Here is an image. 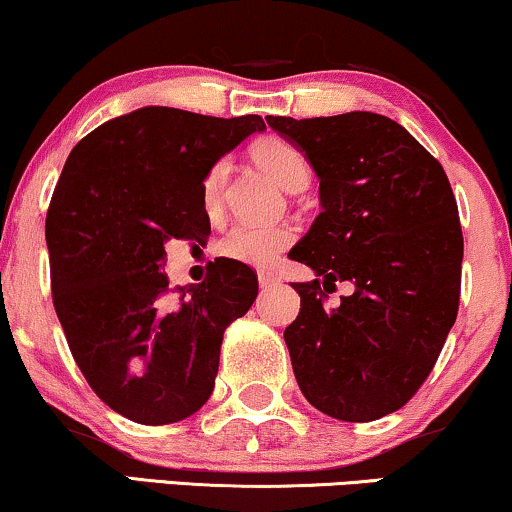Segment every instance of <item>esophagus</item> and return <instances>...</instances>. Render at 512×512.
Listing matches in <instances>:
<instances>
[{
  "label": "esophagus",
  "instance_id": "esophagus-1",
  "mask_svg": "<svg viewBox=\"0 0 512 512\" xmlns=\"http://www.w3.org/2000/svg\"><path fill=\"white\" fill-rule=\"evenodd\" d=\"M277 282H280L277 272H272V270H261V272H258V284H261L263 289H268V287H272V284H277Z\"/></svg>",
  "mask_w": 512,
  "mask_h": 512
}]
</instances>
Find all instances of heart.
<instances>
[{
	"instance_id": "1",
	"label": "heart",
	"mask_w": 512,
	"mask_h": 512,
	"mask_svg": "<svg viewBox=\"0 0 512 512\" xmlns=\"http://www.w3.org/2000/svg\"><path fill=\"white\" fill-rule=\"evenodd\" d=\"M254 159L265 174L275 178L284 190H294L298 185L308 183L310 167L303 152L284 141V138H263L254 145ZM230 176V159H218L207 171L202 183V202L209 211L221 207L225 183ZM294 242V230L291 228H263V225H235L225 232L218 242V251L225 258L240 261L247 265H270L282 254L289 244Z\"/></svg>"
}]
</instances>
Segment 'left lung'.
Here are the masks:
<instances>
[{
	"mask_svg": "<svg viewBox=\"0 0 512 512\" xmlns=\"http://www.w3.org/2000/svg\"><path fill=\"white\" fill-rule=\"evenodd\" d=\"M265 122L320 178V216L289 251L317 277L294 284L301 313L284 329L298 388L338 421H376L421 388L459 313L463 235L449 178L376 112ZM336 281L354 294L329 311Z\"/></svg>",
	"mask_w": 512,
	"mask_h": 512,
	"instance_id": "left-lung-1",
	"label": "left lung"
}]
</instances>
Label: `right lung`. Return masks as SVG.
I'll return each instance as SVG.
<instances>
[{
    "instance_id": "obj_1",
    "label": "right lung",
    "mask_w": 512,
    "mask_h": 512,
    "mask_svg": "<svg viewBox=\"0 0 512 512\" xmlns=\"http://www.w3.org/2000/svg\"><path fill=\"white\" fill-rule=\"evenodd\" d=\"M263 129L258 115L148 105L98 126L65 162L46 214L53 308L89 386L129 421H183L214 393L223 331L256 301L258 280L216 258L167 303L164 244L209 237L204 176Z\"/></svg>"
}]
</instances>
